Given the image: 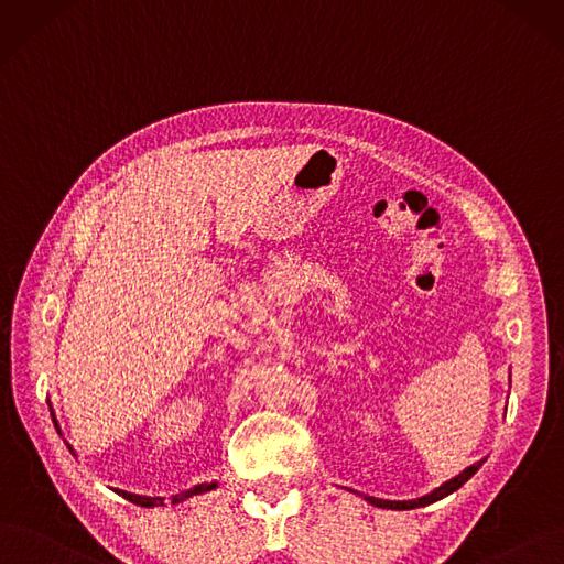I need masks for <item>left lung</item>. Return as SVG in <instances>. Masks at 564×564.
Here are the masks:
<instances>
[{
  "instance_id": "1",
  "label": "left lung",
  "mask_w": 564,
  "mask_h": 564,
  "mask_svg": "<svg viewBox=\"0 0 564 564\" xmlns=\"http://www.w3.org/2000/svg\"><path fill=\"white\" fill-rule=\"evenodd\" d=\"M484 465V460L481 463H476V465H471V467H467L463 474H457L455 478H451V481H446L444 486H440L436 490H432L430 495H425V497H419V499H411V502H388V499H377V497H365L369 505H373V507H381V509H398V511H409V509H419V507H427V505H432V502H436V499H444L446 495H451V492H455L457 488L460 486H465L469 478L478 471V467Z\"/></svg>"
}]
</instances>
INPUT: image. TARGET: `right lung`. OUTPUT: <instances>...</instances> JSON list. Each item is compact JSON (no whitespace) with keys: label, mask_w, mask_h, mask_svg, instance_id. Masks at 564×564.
I'll list each match as a JSON object with an SVG mask.
<instances>
[{"label":"right lung","mask_w":564,"mask_h":564,"mask_svg":"<svg viewBox=\"0 0 564 564\" xmlns=\"http://www.w3.org/2000/svg\"><path fill=\"white\" fill-rule=\"evenodd\" d=\"M51 413H53V409H51ZM53 423H55V427H57V432H59V425H57V421H55V413H53ZM67 446H69V444H67ZM69 448H72V446H69ZM72 451H74V448H72ZM216 486H218V484H202V486H195V488L185 490V492H181V495H174V497H172V505L183 502V499L193 497V495H202V492L214 490ZM116 492H120L124 499H130V502H134V505H139V507H158V505H164L162 497H141V495H132V492H124V490H116Z\"/></svg>","instance_id":"right-lung-1"}]
</instances>
